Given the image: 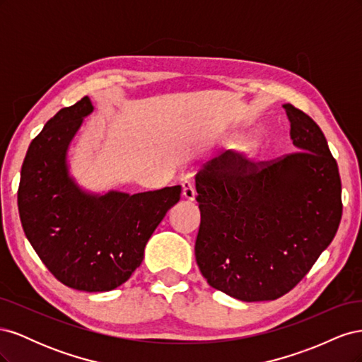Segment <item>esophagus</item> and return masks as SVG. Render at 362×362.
<instances>
[{"mask_svg":"<svg viewBox=\"0 0 362 362\" xmlns=\"http://www.w3.org/2000/svg\"><path fill=\"white\" fill-rule=\"evenodd\" d=\"M181 185H182V198L185 201H194V198H196L194 185L190 181H184Z\"/></svg>","mask_w":362,"mask_h":362,"instance_id":"1","label":"esophagus"}]
</instances>
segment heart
<instances>
[{
  "label": "heart",
  "mask_w": 362,
  "mask_h": 362,
  "mask_svg": "<svg viewBox=\"0 0 362 362\" xmlns=\"http://www.w3.org/2000/svg\"><path fill=\"white\" fill-rule=\"evenodd\" d=\"M258 146H259V140L255 139V137L249 139V140L246 141V144H245V149H246L247 152H255V151L258 149Z\"/></svg>",
  "instance_id": "1"
}]
</instances>
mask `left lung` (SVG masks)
<instances>
[{
	"label": "left lung",
	"instance_id": "obj_1",
	"mask_svg": "<svg viewBox=\"0 0 362 362\" xmlns=\"http://www.w3.org/2000/svg\"><path fill=\"white\" fill-rule=\"evenodd\" d=\"M282 107L299 152L254 163L228 151L196 175V262L213 288L243 302L298 286L341 221V180L325 134L299 108Z\"/></svg>",
	"mask_w": 362,
	"mask_h": 362
}]
</instances>
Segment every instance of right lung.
Returning a JSON list of instances; mask_svg holds the SVG:
<instances>
[{
  "label": "right lung",
  "instance_id": "1",
  "mask_svg": "<svg viewBox=\"0 0 362 362\" xmlns=\"http://www.w3.org/2000/svg\"><path fill=\"white\" fill-rule=\"evenodd\" d=\"M87 96L64 107L33 139L21 169L18 208L24 233L47 269L80 291L122 286L144 261L148 240L181 198V185L128 194L84 192L69 175L68 148Z\"/></svg>",
  "mask_w": 362,
  "mask_h": 362
}]
</instances>
